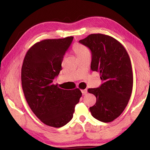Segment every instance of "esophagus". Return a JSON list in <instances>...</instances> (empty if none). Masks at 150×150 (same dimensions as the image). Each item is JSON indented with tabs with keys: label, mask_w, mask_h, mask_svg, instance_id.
<instances>
[{
	"label": "esophagus",
	"mask_w": 150,
	"mask_h": 150,
	"mask_svg": "<svg viewBox=\"0 0 150 150\" xmlns=\"http://www.w3.org/2000/svg\"><path fill=\"white\" fill-rule=\"evenodd\" d=\"M81 92H82V93H83V94H86L88 93V91H87V89H82L81 90Z\"/></svg>",
	"instance_id": "esophagus-1"
}]
</instances>
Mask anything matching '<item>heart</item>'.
<instances>
[{
    "label": "heart",
    "instance_id": "b5f03b06",
    "mask_svg": "<svg viewBox=\"0 0 150 150\" xmlns=\"http://www.w3.org/2000/svg\"><path fill=\"white\" fill-rule=\"evenodd\" d=\"M72 51L76 54L78 59L83 57L89 54V49L84 45L79 43H76L72 47Z\"/></svg>",
    "mask_w": 150,
    "mask_h": 150
}]
</instances>
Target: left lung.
I'll return each instance as SVG.
<instances>
[{
    "mask_svg": "<svg viewBox=\"0 0 150 150\" xmlns=\"http://www.w3.org/2000/svg\"><path fill=\"white\" fill-rule=\"evenodd\" d=\"M79 42L91 50V69L99 72L103 81L99 88L88 90L96 98L90 111L99 121L111 122L123 112L132 93L133 74L129 56L118 40L108 35L92 34Z\"/></svg>",
    "mask_w": 150,
    "mask_h": 150,
    "instance_id": "obj_1",
    "label": "left lung"
}]
</instances>
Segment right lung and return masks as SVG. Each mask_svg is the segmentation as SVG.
I'll list each match as a JSON object with an SVG mask.
<instances>
[{
	"mask_svg": "<svg viewBox=\"0 0 150 150\" xmlns=\"http://www.w3.org/2000/svg\"><path fill=\"white\" fill-rule=\"evenodd\" d=\"M73 37L45 39L27 52L21 69L22 86L30 108L43 123L60 128L73 117L82 93L79 89L66 90L54 84L62 70L64 54Z\"/></svg>",
	"mask_w": 150,
	"mask_h": 150,
	"instance_id": "right-lung-1",
	"label": "right lung"
}]
</instances>
